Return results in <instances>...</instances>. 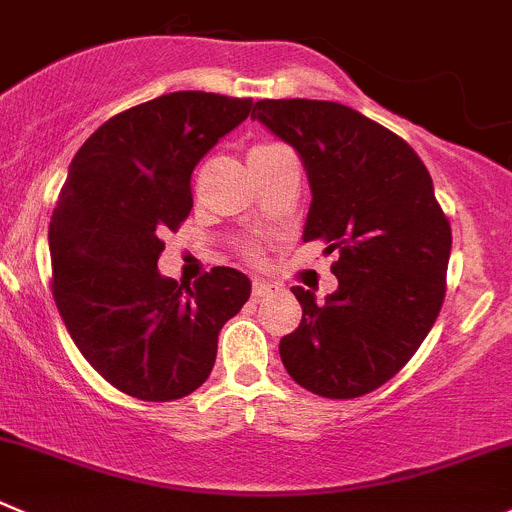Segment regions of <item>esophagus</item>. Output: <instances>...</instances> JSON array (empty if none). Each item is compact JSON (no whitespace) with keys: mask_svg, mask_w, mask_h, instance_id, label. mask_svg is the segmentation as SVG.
I'll use <instances>...</instances> for the list:
<instances>
[{"mask_svg":"<svg viewBox=\"0 0 512 512\" xmlns=\"http://www.w3.org/2000/svg\"><path fill=\"white\" fill-rule=\"evenodd\" d=\"M277 290H280V287L272 285V282H265V280H255V282H252V297H255V300H262V297H270L272 292H277Z\"/></svg>","mask_w":512,"mask_h":512,"instance_id":"1","label":"esophagus"}]
</instances>
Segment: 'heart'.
<instances>
[{"label": "heart", "instance_id": "b5f03b06", "mask_svg": "<svg viewBox=\"0 0 512 512\" xmlns=\"http://www.w3.org/2000/svg\"><path fill=\"white\" fill-rule=\"evenodd\" d=\"M265 147H272V145H257L255 150H265ZM252 150V152H255ZM245 257L247 260H260V252L255 250V247H245Z\"/></svg>", "mask_w": 512, "mask_h": 512}]
</instances>
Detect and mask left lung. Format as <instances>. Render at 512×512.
Instances as JSON below:
<instances>
[{"mask_svg":"<svg viewBox=\"0 0 512 512\" xmlns=\"http://www.w3.org/2000/svg\"><path fill=\"white\" fill-rule=\"evenodd\" d=\"M267 130L295 147L312 187L302 240L337 250V290L302 305L282 365L310 393L350 400L398 375L445 300L453 232L418 152L365 114L322 99H260Z\"/></svg>","mask_w":512,"mask_h":512,"instance_id":"obj_1","label":"left lung"}]
</instances>
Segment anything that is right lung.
I'll list each match as a JSON object with an SVG mask.
<instances>
[{"label": "right lung", "mask_w": 512, "mask_h": 512, "mask_svg": "<svg viewBox=\"0 0 512 512\" xmlns=\"http://www.w3.org/2000/svg\"><path fill=\"white\" fill-rule=\"evenodd\" d=\"M250 109L247 97L162 94L109 117L69 165L49 222L54 302L84 360L137 400L195 393L250 297L232 267L192 287L157 272L162 235L192 210V170Z\"/></svg>", "instance_id": "obj_1"}]
</instances>
